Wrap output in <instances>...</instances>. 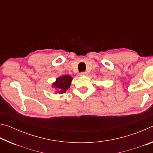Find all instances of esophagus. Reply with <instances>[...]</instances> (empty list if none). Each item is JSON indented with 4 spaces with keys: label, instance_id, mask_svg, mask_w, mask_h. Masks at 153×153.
I'll return each mask as SVG.
<instances>
[{
    "label": "esophagus",
    "instance_id": "1",
    "mask_svg": "<svg viewBox=\"0 0 153 153\" xmlns=\"http://www.w3.org/2000/svg\"><path fill=\"white\" fill-rule=\"evenodd\" d=\"M87 75H88V73H87V72H81V73H80V76H87Z\"/></svg>",
    "mask_w": 153,
    "mask_h": 153
}]
</instances>
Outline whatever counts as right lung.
<instances>
[{
    "label": "right lung",
    "mask_w": 153,
    "mask_h": 153,
    "mask_svg": "<svg viewBox=\"0 0 153 153\" xmlns=\"http://www.w3.org/2000/svg\"><path fill=\"white\" fill-rule=\"evenodd\" d=\"M71 81L72 77L69 75L61 76L56 79L55 82L53 83V88H56V90H57L56 92L59 93V94H63L67 91V89L69 88Z\"/></svg>",
    "instance_id": "obj_1"
}]
</instances>
